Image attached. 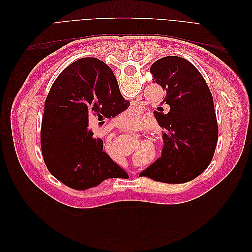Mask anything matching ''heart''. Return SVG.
<instances>
[{"mask_svg": "<svg viewBox=\"0 0 252 252\" xmlns=\"http://www.w3.org/2000/svg\"><path fill=\"white\" fill-rule=\"evenodd\" d=\"M119 123L128 126V127H134L139 124L140 117L138 113H134L131 110H128L124 112L122 116L118 119ZM151 150L150 145H143L138 148H134V157H135V163L136 164H142L144 158L146 157Z\"/></svg>", "mask_w": 252, "mask_h": 252, "instance_id": "b5f03b06", "label": "heart"}]
</instances>
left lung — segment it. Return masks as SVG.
Returning a JSON list of instances; mask_svg holds the SVG:
<instances>
[{
	"instance_id": "8db88e82",
	"label": "left lung",
	"mask_w": 252,
	"mask_h": 252,
	"mask_svg": "<svg viewBox=\"0 0 252 252\" xmlns=\"http://www.w3.org/2000/svg\"><path fill=\"white\" fill-rule=\"evenodd\" d=\"M152 81L165 90L169 112L155 111L165 129L162 158L140 173L154 181L182 184L207 168L218 144L212 94L201 72L189 61L169 56L151 65ZM159 108V107H158Z\"/></svg>"
}]
</instances>
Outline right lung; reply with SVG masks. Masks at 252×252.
<instances>
[{
	"label": "right lung",
	"instance_id": "obj_1",
	"mask_svg": "<svg viewBox=\"0 0 252 252\" xmlns=\"http://www.w3.org/2000/svg\"><path fill=\"white\" fill-rule=\"evenodd\" d=\"M118 81L103 61L83 58L67 66L45 101L41 148L49 172L74 190H87L127 173L103 151L88 125L128 108Z\"/></svg>",
	"mask_w": 252,
	"mask_h": 252
}]
</instances>
